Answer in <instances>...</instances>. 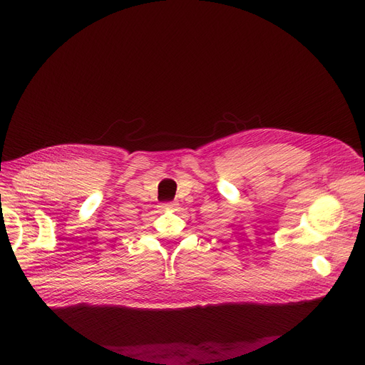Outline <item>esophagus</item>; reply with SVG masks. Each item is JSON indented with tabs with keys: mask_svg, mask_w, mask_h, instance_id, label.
I'll return each instance as SVG.
<instances>
[{
	"mask_svg": "<svg viewBox=\"0 0 365 365\" xmlns=\"http://www.w3.org/2000/svg\"><path fill=\"white\" fill-rule=\"evenodd\" d=\"M179 204L176 201H170V202H163L161 204V208L163 210H171V212H175V210H178Z\"/></svg>",
	"mask_w": 365,
	"mask_h": 365,
	"instance_id": "obj_1",
	"label": "esophagus"
}]
</instances>
